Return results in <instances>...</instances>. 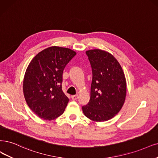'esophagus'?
Instances as JSON below:
<instances>
[{
    "mask_svg": "<svg viewBox=\"0 0 158 158\" xmlns=\"http://www.w3.org/2000/svg\"><path fill=\"white\" fill-rule=\"evenodd\" d=\"M72 98L73 100H76L78 98V95H73L72 96Z\"/></svg>",
    "mask_w": 158,
    "mask_h": 158,
    "instance_id": "obj_1",
    "label": "esophagus"
}]
</instances>
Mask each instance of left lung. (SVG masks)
<instances>
[{
	"instance_id": "obj_1",
	"label": "left lung",
	"mask_w": 158,
	"mask_h": 158,
	"mask_svg": "<svg viewBox=\"0 0 158 158\" xmlns=\"http://www.w3.org/2000/svg\"><path fill=\"white\" fill-rule=\"evenodd\" d=\"M92 72L89 102L82 107L84 114L96 122L113 118L122 107L126 81L121 66L109 52L100 49L86 51Z\"/></svg>"
}]
</instances>
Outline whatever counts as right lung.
<instances>
[{
    "mask_svg": "<svg viewBox=\"0 0 158 158\" xmlns=\"http://www.w3.org/2000/svg\"><path fill=\"white\" fill-rule=\"evenodd\" d=\"M76 52L53 46L35 56L26 70L23 93L28 107L40 118L52 120L64 113L69 99L62 90V73Z\"/></svg>",
    "mask_w": 158,
    "mask_h": 158,
    "instance_id": "right-lung-1",
    "label": "right lung"
}]
</instances>
